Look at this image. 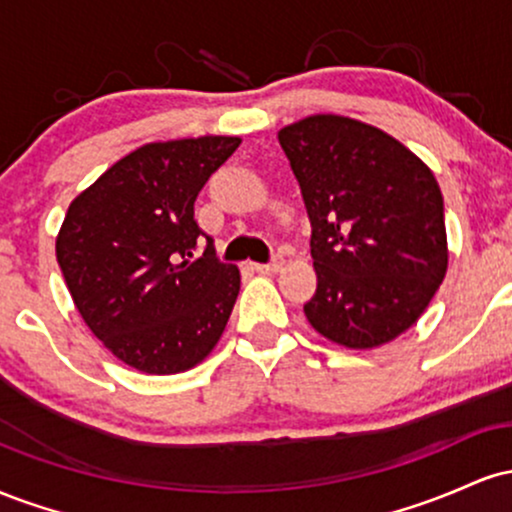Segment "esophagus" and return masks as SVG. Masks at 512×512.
I'll return each mask as SVG.
<instances>
[{
  "label": "esophagus",
  "mask_w": 512,
  "mask_h": 512,
  "mask_svg": "<svg viewBox=\"0 0 512 512\" xmlns=\"http://www.w3.org/2000/svg\"><path fill=\"white\" fill-rule=\"evenodd\" d=\"M281 267H284V257L276 255L272 262L255 264V272H260V274H276V272H281Z\"/></svg>",
  "instance_id": "esophagus-1"
}]
</instances>
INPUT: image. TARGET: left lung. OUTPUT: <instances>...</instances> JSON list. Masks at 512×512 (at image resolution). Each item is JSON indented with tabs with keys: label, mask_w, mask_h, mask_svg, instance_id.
Returning <instances> with one entry per match:
<instances>
[{
	"label": "left lung",
	"mask_w": 512,
	"mask_h": 512,
	"mask_svg": "<svg viewBox=\"0 0 512 512\" xmlns=\"http://www.w3.org/2000/svg\"><path fill=\"white\" fill-rule=\"evenodd\" d=\"M301 185L317 291L315 332L378 349L424 315L448 272L443 195L414 151L354 117L317 113L279 129Z\"/></svg>",
	"instance_id": "left-lung-1"
}]
</instances>
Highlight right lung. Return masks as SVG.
Masks as SVG:
<instances>
[{"mask_svg": "<svg viewBox=\"0 0 512 512\" xmlns=\"http://www.w3.org/2000/svg\"><path fill=\"white\" fill-rule=\"evenodd\" d=\"M240 137L151 142L76 195L57 233V262L88 330L149 375L185 373L219 344L240 291L214 245L192 260L195 199Z\"/></svg>", "mask_w": 512, "mask_h": 512, "instance_id": "1", "label": "right lung"}]
</instances>
